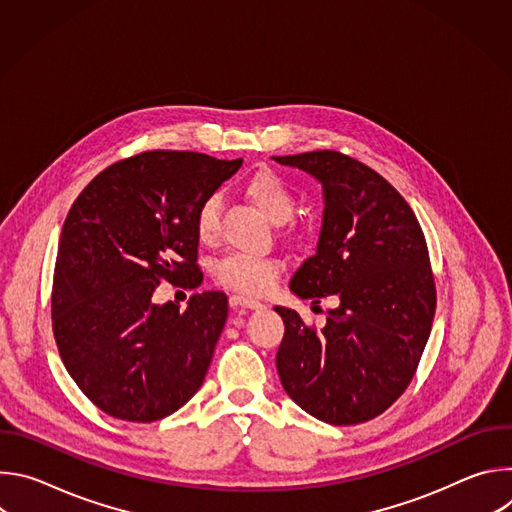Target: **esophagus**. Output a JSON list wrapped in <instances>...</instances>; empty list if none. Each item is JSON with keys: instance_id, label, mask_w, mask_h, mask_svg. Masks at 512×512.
<instances>
[{"instance_id": "1", "label": "esophagus", "mask_w": 512, "mask_h": 512, "mask_svg": "<svg viewBox=\"0 0 512 512\" xmlns=\"http://www.w3.org/2000/svg\"><path fill=\"white\" fill-rule=\"evenodd\" d=\"M231 306L239 308V310H259V308H263V304L259 300H253V298L241 296V294L231 296Z\"/></svg>"}]
</instances>
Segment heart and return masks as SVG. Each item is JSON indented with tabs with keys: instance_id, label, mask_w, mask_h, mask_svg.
I'll return each instance as SVG.
<instances>
[{
	"instance_id": "b5f03b06",
	"label": "heart",
	"mask_w": 512,
	"mask_h": 512,
	"mask_svg": "<svg viewBox=\"0 0 512 512\" xmlns=\"http://www.w3.org/2000/svg\"><path fill=\"white\" fill-rule=\"evenodd\" d=\"M243 190L247 198L269 218L271 223L281 225L294 216L296 196L289 184L273 170H259L251 174ZM218 208L221 200L216 194H208L200 200L194 212V233L200 243H212L218 235ZM283 263L273 255H247L229 253L214 261V279L247 296H263L277 283Z\"/></svg>"
}]
</instances>
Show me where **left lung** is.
<instances>
[{"instance_id": "obj_1", "label": "left lung", "mask_w": 512, "mask_h": 512, "mask_svg": "<svg viewBox=\"0 0 512 512\" xmlns=\"http://www.w3.org/2000/svg\"><path fill=\"white\" fill-rule=\"evenodd\" d=\"M324 188L316 253L289 281L302 300L334 296L326 326L275 306L285 332L275 364L285 393L332 425L389 409L411 383L435 314L427 243L405 198L375 170L332 150L273 158Z\"/></svg>"}]
</instances>
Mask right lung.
<instances>
[{"label":"right lung","instance_id":"1","mask_svg":"<svg viewBox=\"0 0 512 512\" xmlns=\"http://www.w3.org/2000/svg\"><path fill=\"white\" fill-rule=\"evenodd\" d=\"M243 160L156 150L95 176L68 210L52 283V330L68 375L107 415L150 423L202 385L229 302L152 298L162 279L198 287L194 212Z\"/></svg>","mask_w":512,"mask_h":512}]
</instances>
